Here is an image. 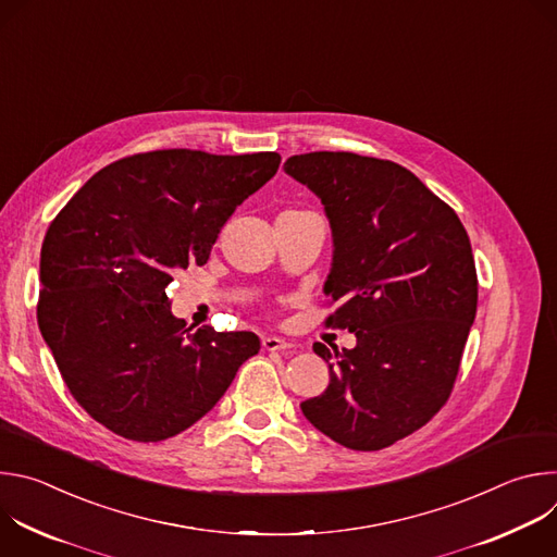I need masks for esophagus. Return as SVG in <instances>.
Masks as SVG:
<instances>
[{
	"label": "esophagus",
	"mask_w": 557,
	"mask_h": 557,
	"mask_svg": "<svg viewBox=\"0 0 557 557\" xmlns=\"http://www.w3.org/2000/svg\"><path fill=\"white\" fill-rule=\"evenodd\" d=\"M262 346H264L267 350H271V352L293 348V344H290V342H286V339H282V337H275V335H267V337H262Z\"/></svg>",
	"instance_id": "esophagus-1"
}]
</instances>
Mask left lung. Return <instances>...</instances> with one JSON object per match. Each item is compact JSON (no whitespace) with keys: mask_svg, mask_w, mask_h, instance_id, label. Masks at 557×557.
I'll use <instances>...</instances> for the list:
<instances>
[{"mask_svg":"<svg viewBox=\"0 0 557 557\" xmlns=\"http://www.w3.org/2000/svg\"><path fill=\"white\" fill-rule=\"evenodd\" d=\"M284 172L322 200L333 231L329 324L352 350H312L329 387L301 401L335 443L374 451L423 428L447 401L479 304L467 231L406 168L350 151L290 156Z\"/></svg>","mask_w":557,"mask_h":557,"instance_id":"8db88e82","label":"left lung"}]
</instances>
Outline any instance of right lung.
<instances>
[{"label": "right lung", "mask_w": 557, "mask_h": 557, "mask_svg": "<svg viewBox=\"0 0 557 557\" xmlns=\"http://www.w3.org/2000/svg\"><path fill=\"white\" fill-rule=\"evenodd\" d=\"M280 161L275 151L127 156L52 220L39 262V331L76 404L114 434L138 443L181 434L258 355L249 331H185L165 288L174 271L209 260L224 222Z\"/></svg>", "instance_id": "add662e5"}]
</instances>
